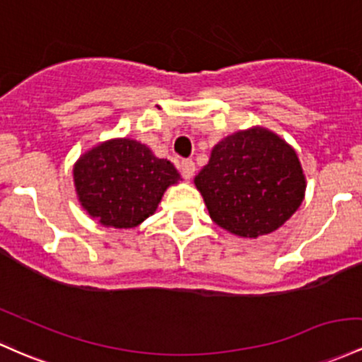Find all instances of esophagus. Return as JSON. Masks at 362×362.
I'll return each mask as SVG.
<instances>
[{"label": "esophagus", "mask_w": 362, "mask_h": 362, "mask_svg": "<svg viewBox=\"0 0 362 362\" xmlns=\"http://www.w3.org/2000/svg\"><path fill=\"white\" fill-rule=\"evenodd\" d=\"M180 172H182V177L185 178V180H189V178L194 177V172H196V165H194L192 160H184L180 163Z\"/></svg>", "instance_id": "obj_1"}]
</instances>
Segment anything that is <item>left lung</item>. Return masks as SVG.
Here are the masks:
<instances>
[{"label":"left lung","instance_id":"obj_1","mask_svg":"<svg viewBox=\"0 0 362 362\" xmlns=\"http://www.w3.org/2000/svg\"><path fill=\"white\" fill-rule=\"evenodd\" d=\"M194 182L214 223L249 239L280 228L297 211L305 190L297 154L264 129L218 142Z\"/></svg>","mask_w":362,"mask_h":362}]
</instances>
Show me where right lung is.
<instances>
[{"mask_svg":"<svg viewBox=\"0 0 362 362\" xmlns=\"http://www.w3.org/2000/svg\"><path fill=\"white\" fill-rule=\"evenodd\" d=\"M74 178L90 216L105 226L132 228L156 211L163 192L180 175L148 146L117 139L86 153L75 165Z\"/></svg>","mask_w":362,"mask_h":362,"instance_id":"add662e5","label":"right lung"}]
</instances>
